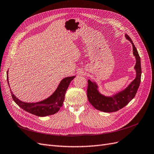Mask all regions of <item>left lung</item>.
Wrapping results in <instances>:
<instances>
[{
	"instance_id": "left-lung-1",
	"label": "left lung",
	"mask_w": 154,
	"mask_h": 154,
	"mask_svg": "<svg viewBox=\"0 0 154 154\" xmlns=\"http://www.w3.org/2000/svg\"><path fill=\"white\" fill-rule=\"evenodd\" d=\"M125 38L131 42L133 47V54L136 58V63L134 69L136 70V78L124 90L111 96H106L100 92L97 83L91 80H88L87 98L91 104L97 110L105 112H114L122 109L127 105L136 96L141 82V60L137 50L127 34Z\"/></svg>"
}]
</instances>
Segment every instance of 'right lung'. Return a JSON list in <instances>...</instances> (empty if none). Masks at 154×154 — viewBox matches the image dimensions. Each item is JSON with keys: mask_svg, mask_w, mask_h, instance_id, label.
<instances>
[{"mask_svg": "<svg viewBox=\"0 0 154 154\" xmlns=\"http://www.w3.org/2000/svg\"><path fill=\"white\" fill-rule=\"evenodd\" d=\"M75 76L66 77L60 82L56 91L49 97L36 103H27L20 101L13 94L10 89L11 94L14 101L23 110L40 117L53 115L57 112L61 108L65 100V95L70 83L75 78ZM8 71L7 72V81H8ZM10 86V84H9Z\"/></svg>", "mask_w": 154, "mask_h": 154, "instance_id": "obj_1", "label": "right lung"}]
</instances>
